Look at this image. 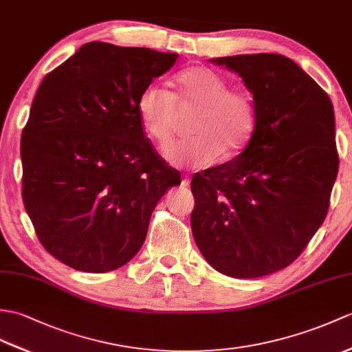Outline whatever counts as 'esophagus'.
<instances>
[{"mask_svg": "<svg viewBox=\"0 0 352 352\" xmlns=\"http://www.w3.org/2000/svg\"><path fill=\"white\" fill-rule=\"evenodd\" d=\"M182 186H183V187H189V186H190V177L186 175V177L182 179Z\"/></svg>", "mask_w": 352, "mask_h": 352, "instance_id": "obj_1", "label": "esophagus"}]
</instances>
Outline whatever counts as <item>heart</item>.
I'll use <instances>...</instances> for the list:
<instances>
[{"label":"heart","mask_w":352,"mask_h":352,"mask_svg":"<svg viewBox=\"0 0 352 352\" xmlns=\"http://www.w3.org/2000/svg\"><path fill=\"white\" fill-rule=\"evenodd\" d=\"M230 80L207 65H192L177 73L173 94L156 84L146 85L136 100L142 130L151 141L165 145L174 133L177 109H193V138L170 144L165 157L177 166L206 168L223 153L240 154L255 135L258 112L244 89H230Z\"/></svg>","instance_id":"b5f03b06"}]
</instances>
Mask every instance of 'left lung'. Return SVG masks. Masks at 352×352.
<instances>
[{"instance_id": "8db88e82", "label": "left lung", "mask_w": 352, "mask_h": 352, "mask_svg": "<svg viewBox=\"0 0 352 352\" xmlns=\"http://www.w3.org/2000/svg\"><path fill=\"white\" fill-rule=\"evenodd\" d=\"M253 94L252 141L223 165L192 178V234L207 263L240 279L296 261L324 222L339 169L329 94L288 56L213 58Z\"/></svg>"}]
</instances>
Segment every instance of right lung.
Returning <instances> with one entry per match:
<instances>
[{
	"instance_id": "add662e5",
	"label": "right lung",
	"mask_w": 352,
	"mask_h": 352,
	"mask_svg": "<svg viewBox=\"0 0 352 352\" xmlns=\"http://www.w3.org/2000/svg\"><path fill=\"white\" fill-rule=\"evenodd\" d=\"M178 54L91 42L49 72L22 130V199L46 252L78 272L127 264L182 183L145 136L139 93Z\"/></svg>"
}]
</instances>
